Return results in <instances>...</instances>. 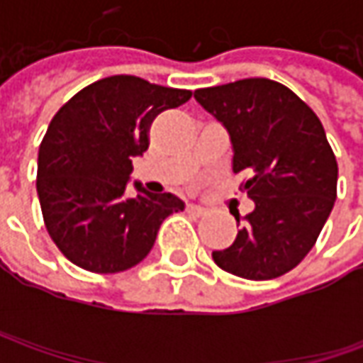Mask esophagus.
Masks as SVG:
<instances>
[{
    "instance_id": "1",
    "label": "esophagus",
    "mask_w": 363,
    "mask_h": 363,
    "mask_svg": "<svg viewBox=\"0 0 363 363\" xmlns=\"http://www.w3.org/2000/svg\"><path fill=\"white\" fill-rule=\"evenodd\" d=\"M188 214L189 216H196V218H202L206 216V208H202V206H196V203H188Z\"/></svg>"
}]
</instances>
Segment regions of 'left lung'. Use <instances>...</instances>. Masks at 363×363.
I'll list each match as a JSON object with an SVG mask.
<instances>
[{
	"mask_svg": "<svg viewBox=\"0 0 363 363\" xmlns=\"http://www.w3.org/2000/svg\"><path fill=\"white\" fill-rule=\"evenodd\" d=\"M194 96L226 127L232 169L248 175L242 189L255 202L236 240L212 258L242 279H277L307 257L337 198V161L325 129L295 92L269 78L200 89Z\"/></svg>",
	"mask_w": 363,
	"mask_h": 363,
	"instance_id": "8db88e82",
	"label": "left lung"
}]
</instances>
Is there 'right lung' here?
I'll return each mask as SVG.
<instances>
[{
    "label": "right lung",
    "instance_id": "obj_1",
    "mask_svg": "<svg viewBox=\"0 0 363 363\" xmlns=\"http://www.w3.org/2000/svg\"><path fill=\"white\" fill-rule=\"evenodd\" d=\"M191 99V91L117 74L77 92L50 121L38 153V198L50 238L91 272H121L153 248L161 222L184 210L174 194H149L135 182L133 157L149 147L153 119Z\"/></svg>",
    "mask_w": 363,
    "mask_h": 363
}]
</instances>
